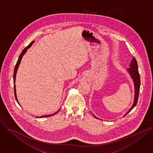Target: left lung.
<instances>
[{"label": "left lung", "mask_w": 153, "mask_h": 153, "mask_svg": "<svg viewBox=\"0 0 153 153\" xmlns=\"http://www.w3.org/2000/svg\"><path fill=\"white\" fill-rule=\"evenodd\" d=\"M128 71L131 75L132 78L133 79L134 82V86H135V97H134V102L131 107V108L128 111V112L124 115L126 116L137 103V101L139 98V91H140V74L139 73L138 70V65L136 59L134 57L130 63V67L128 69ZM94 116L96 117L94 115ZM97 118V117H96Z\"/></svg>", "instance_id": "8db88e82"}]
</instances>
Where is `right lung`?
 <instances>
[{"instance_id":"right-lung-1","label":"right lung","mask_w":153,"mask_h":153,"mask_svg":"<svg viewBox=\"0 0 153 153\" xmlns=\"http://www.w3.org/2000/svg\"><path fill=\"white\" fill-rule=\"evenodd\" d=\"M34 42V41H32L27 47H25L23 50H22V53L20 54V55H19V58H18V61H17V63H16V65H15V67H14V75H13V79H14V82L15 83V81H16V73H17V71H18V67H19V64H20V62H21V59H22V56H23V55L25 54V53L27 52V48H28L29 47H30V46L32 45V44ZM14 96H15V98H16V101H18V103H19V102H18V99H17V97H16V86H15V84L14 85ZM58 113V112H56V113H55V114H51V115H44V116H42V117H39V118H43V117H50V116H52V115H55L56 114H57Z\"/></svg>"}]
</instances>
